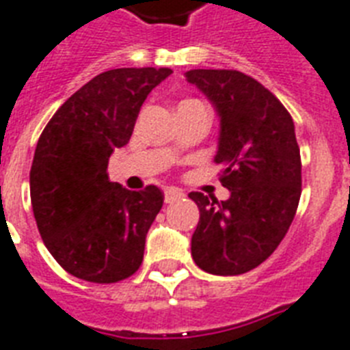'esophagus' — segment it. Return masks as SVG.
Segmentation results:
<instances>
[{"label":"esophagus","mask_w":350,"mask_h":350,"mask_svg":"<svg viewBox=\"0 0 350 350\" xmlns=\"http://www.w3.org/2000/svg\"><path fill=\"white\" fill-rule=\"evenodd\" d=\"M185 194H183V191H180V189H176V187H169L167 191H165V203H172L176 202V200H180V198H183Z\"/></svg>","instance_id":"esophagus-1"}]
</instances>
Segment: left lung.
Masks as SVG:
<instances>
[{"mask_svg":"<svg viewBox=\"0 0 350 350\" xmlns=\"http://www.w3.org/2000/svg\"><path fill=\"white\" fill-rule=\"evenodd\" d=\"M219 116L218 152L225 202L191 192L200 208L191 252L211 274L252 271L276 250L301 196V159L287 109L271 90L238 70L196 68L185 74Z\"/></svg>","mask_w":350,"mask_h":350,"instance_id":"obj_1","label":"left lung"}]
</instances>
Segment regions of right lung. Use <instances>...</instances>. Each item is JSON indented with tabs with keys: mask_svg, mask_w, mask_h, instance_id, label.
<instances>
[{
	"mask_svg": "<svg viewBox=\"0 0 350 350\" xmlns=\"http://www.w3.org/2000/svg\"><path fill=\"white\" fill-rule=\"evenodd\" d=\"M170 68H114L74 92L46 123L30 169L43 243L72 276L116 283L139 269L163 205L158 187L136 192L109 180V158L129 143L150 90Z\"/></svg>",
	"mask_w": 350,
	"mask_h": 350,
	"instance_id": "1",
	"label": "right lung"
}]
</instances>
